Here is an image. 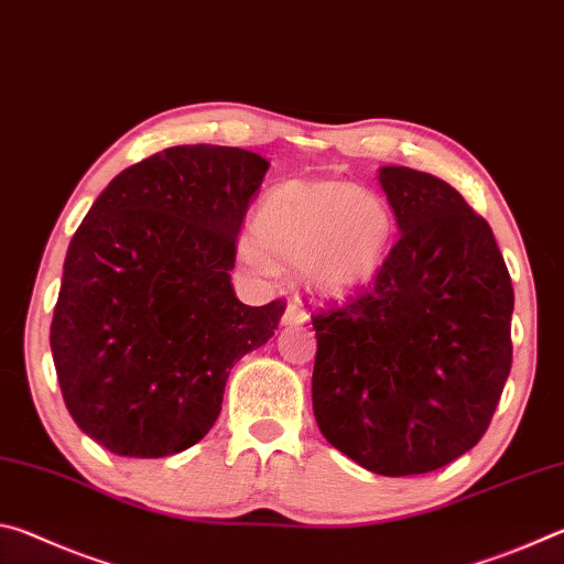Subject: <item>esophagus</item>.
<instances>
[{"label":"esophagus","mask_w":564,"mask_h":564,"mask_svg":"<svg viewBox=\"0 0 564 564\" xmlns=\"http://www.w3.org/2000/svg\"><path fill=\"white\" fill-rule=\"evenodd\" d=\"M305 321H308V311H305L299 301H291L289 308L283 313L285 326H303Z\"/></svg>","instance_id":"1"}]
</instances>
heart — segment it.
<instances>
[{
	"label": "heart",
	"mask_w": 564,
	"mask_h": 564,
	"mask_svg": "<svg viewBox=\"0 0 564 564\" xmlns=\"http://www.w3.org/2000/svg\"><path fill=\"white\" fill-rule=\"evenodd\" d=\"M393 241V216L380 198L348 181L293 178L273 186L238 256L248 271L305 269L311 285L346 295L373 279Z\"/></svg>",
	"instance_id": "1"
}]
</instances>
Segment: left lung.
Wrapping results in <instances>:
<instances>
[{"instance_id":"8db88e82","label":"left lung","mask_w":564,"mask_h":564,"mask_svg":"<svg viewBox=\"0 0 564 564\" xmlns=\"http://www.w3.org/2000/svg\"><path fill=\"white\" fill-rule=\"evenodd\" d=\"M400 236L368 285L311 316L313 413L343 455L431 473L488 431L512 368V281L492 228L443 178L380 169Z\"/></svg>"}]
</instances>
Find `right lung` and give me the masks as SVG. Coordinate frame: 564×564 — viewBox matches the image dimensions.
<instances>
[{"label": "right lung", "mask_w": 564, "mask_h": 564, "mask_svg": "<svg viewBox=\"0 0 564 564\" xmlns=\"http://www.w3.org/2000/svg\"><path fill=\"white\" fill-rule=\"evenodd\" d=\"M269 161L188 144L123 169L76 228L52 318L66 410L123 457H164L212 431L234 362L285 301L246 305L231 273Z\"/></svg>", "instance_id": "obj_1"}]
</instances>
